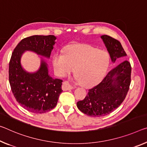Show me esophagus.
Segmentation results:
<instances>
[{
    "label": "esophagus",
    "mask_w": 147,
    "mask_h": 147,
    "mask_svg": "<svg viewBox=\"0 0 147 147\" xmlns=\"http://www.w3.org/2000/svg\"><path fill=\"white\" fill-rule=\"evenodd\" d=\"M73 87L71 85L69 84L68 82H64L63 83V86H62V89L63 91H67V90H71L73 89Z\"/></svg>",
    "instance_id": "esophagus-1"
}]
</instances>
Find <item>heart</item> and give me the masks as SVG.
<instances>
[{
  "label": "heart",
  "mask_w": 147,
  "mask_h": 147,
  "mask_svg": "<svg viewBox=\"0 0 147 147\" xmlns=\"http://www.w3.org/2000/svg\"><path fill=\"white\" fill-rule=\"evenodd\" d=\"M108 53L88 44L71 46L64 53L57 52L52 56V65L57 75L64 77L73 71L81 85L91 87L99 83L109 67Z\"/></svg>",
  "instance_id": "heart-1"
}]
</instances>
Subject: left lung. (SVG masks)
<instances>
[{"label": "left lung", "mask_w": 147, "mask_h": 147, "mask_svg": "<svg viewBox=\"0 0 147 147\" xmlns=\"http://www.w3.org/2000/svg\"><path fill=\"white\" fill-rule=\"evenodd\" d=\"M101 38L110 55L112 62L115 63L119 58L126 56L119 41L106 34L102 35ZM131 71V65L127 61L117 65L99 84L88 90L84 99L77 102L78 109L93 117L104 116L115 111L124 101L129 90Z\"/></svg>", "instance_id": "left-lung-1"}]
</instances>
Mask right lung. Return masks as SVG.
Wrapping results in <instances>:
<instances>
[{
    "label": "right lung",
    "mask_w": 147,
    "mask_h": 147,
    "mask_svg": "<svg viewBox=\"0 0 147 147\" xmlns=\"http://www.w3.org/2000/svg\"><path fill=\"white\" fill-rule=\"evenodd\" d=\"M57 37L54 35H33L23 38L11 54L9 64V82L16 101L23 108L32 113L41 114L56 106L63 81L53 78L48 65L42 58L50 59ZM27 51L41 56V65L30 73L22 67L21 57Z\"/></svg>",
    "instance_id": "right-lung-1"
}]
</instances>
